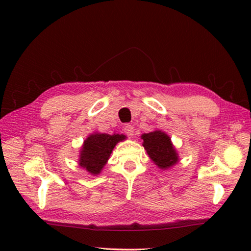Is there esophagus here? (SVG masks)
<instances>
[{
  "label": "esophagus",
  "mask_w": 251,
  "mask_h": 251,
  "mask_svg": "<svg viewBox=\"0 0 251 251\" xmlns=\"http://www.w3.org/2000/svg\"><path fill=\"white\" fill-rule=\"evenodd\" d=\"M123 130H124V132L127 136H129V137L134 136V127H132L131 125L124 126V129H123Z\"/></svg>",
  "instance_id": "esophagus-1"
}]
</instances>
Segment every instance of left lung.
<instances>
[{
    "label": "left lung",
    "instance_id": "8db88e82",
    "mask_svg": "<svg viewBox=\"0 0 251 251\" xmlns=\"http://www.w3.org/2000/svg\"><path fill=\"white\" fill-rule=\"evenodd\" d=\"M143 147L149 156L159 168L166 169L173 166L178 161V154L176 153L170 138L161 130H155L142 135Z\"/></svg>",
    "mask_w": 251,
    "mask_h": 251
}]
</instances>
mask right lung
Returning a JSON list of instances; mask_svg holds the SVG:
<instances>
[{
    "label": "right lung",
    "mask_w": 251,
    "mask_h": 251,
    "mask_svg": "<svg viewBox=\"0 0 251 251\" xmlns=\"http://www.w3.org/2000/svg\"><path fill=\"white\" fill-rule=\"evenodd\" d=\"M124 139L125 136L119 134L90 135L84 142V147L79 155L81 156L79 165L83 168H86L88 173L98 175L109 159L116 143Z\"/></svg>",
    "instance_id": "add662e5"
}]
</instances>
